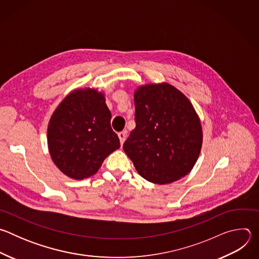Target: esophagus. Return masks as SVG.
Here are the masks:
<instances>
[{"label": "esophagus", "mask_w": 259, "mask_h": 259, "mask_svg": "<svg viewBox=\"0 0 259 259\" xmlns=\"http://www.w3.org/2000/svg\"><path fill=\"white\" fill-rule=\"evenodd\" d=\"M118 136H119V139H120V142L121 144H123L126 140V136H127V131H122V132H119L118 133Z\"/></svg>", "instance_id": "34e87169"}]
</instances>
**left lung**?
<instances>
[{
    "instance_id": "obj_1",
    "label": "left lung",
    "mask_w": 259,
    "mask_h": 259,
    "mask_svg": "<svg viewBox=\"0 0 259 259\" xmlns=\"http://www.w3.org/2000/svg\"><path fill=\"white\" fill-rule=\"evenodd\" d=\"M136 127L123 149L138 174L156 184L188 175L201 153L203 129L190 99L162 82L134 92Z\"/></svg>"
}]
</instances>
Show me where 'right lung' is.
Returning <instances> with one entry per match:
<instances>
[{
  "label": "right lung",
  "instance_id": "1",
  "mask_svg": "<svg viewBox=\"0 0 259 259\" xmlns=\"http://www.w3.org/2000/svg\"><path fill=\"white\" fill-rule=\"evenodd\" d=\"M110 119L104 92L97 88L72 90L58 104L48 123L47 143L53 163L64 175L88 178L119 149Z\"/></svg>",
  "mask_w": 259,
  "mask_h": 259
}]
</instances>
